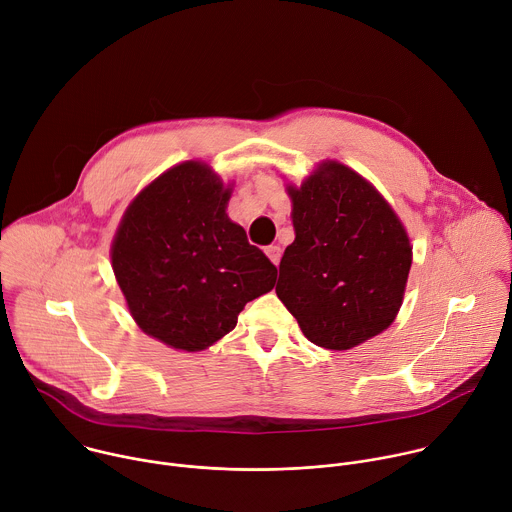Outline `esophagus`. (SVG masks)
I'll return each mask as SVG.
<instances>
[{"label": "esophagus", "instance_id": "1", "mask_svg": "<svg viewBox=\"0 0 512 512\" xmlns=\"http://www.w3.org/2000/svg\"><path fill=\"white\" fill-rule=\"evenodd\" d=\"M265 253H267V257L277 265L279 263V259H281V247H277V245H269L267 249H265Z\"/></svg>", "mask_w": 512, "mask_h": 512}]
</instances>
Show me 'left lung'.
Segmentation results:
<instances>
[{"label": "left lung", "instance_id": "obj_1", "mask_svg": "<svg viewBox=\"0 0 512 512\" xmlns=\"http://www.w3.org/2000/svg\"><path fill=\"white\" fill-rule=\"evenodd\" d=\"M296 239L279 263L277 298L316 346L348 350L387 330L411 269L391 204L348 166L326 160L287 186Z\"/></svg>", "mask_w": 512, "mask_h": 512}]
</instances>
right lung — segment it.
Masks as SVG:
<instances>
[{
	"instance_id": "add662e5",
	"label": "right lung",
	"mask_w": 512,
	"mask_h": 512,
	"mask_svg": "<svg viewBox=\"0 0 512 512\" xmlns=\"http://www.w3.org/2000/svg\"><path fill=\"white\" fill-rule=\"evenodd\" d=\"M231 192L206 164L182 162L133 198L115 233L111 265L133 320L176 350L212 346L275 285L277 267L227 214Z\"/></svg>"
}]
</instances>
